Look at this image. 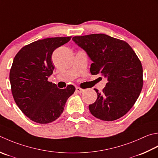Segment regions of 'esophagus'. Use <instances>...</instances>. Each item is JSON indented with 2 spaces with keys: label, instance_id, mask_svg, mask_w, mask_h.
I'll list each match as a JSON object with an SVG mask.
<instances>
[{
  "label": "esophagus",
  "instance_id": "obj_1",
  "mask_svg": "<svg viewBox=\"0 0 158 158\" xmlns=\"http://www.w3.org/2000/svg\"><path fill=\"white\" fill-rule=\"evenodd\" d=\"M84 91L83 90V89H81V88H76V92H77V93H79V94H81V93H82V92Z\"/></svg>",
  "mask_w": 158,
  "mask_h": 158
}]
</instances>
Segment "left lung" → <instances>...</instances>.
Returning a JSON list of instances; mask_svg holds the SVG:
<instances>
[{
    "label": "left lung",
    "mask_w": 158,
    "mask_h": 158,
    "mask_svg": "<svg viewBox=\"0 0 158 158\" xmlns=\"http://www.w3.org/2000/svg\"><path fill=\"white\" fill-rule=\"evenodd\" d=\"M73 40L92 61V75L107 79L102 92L94 89L97 99L89 106L96 118L112 121L121 118L134 106L143 85L141 61L128 43L106 34L75 36Z\"/></svg>",
    "instance_id": "left-lung-1"
}]
</instances>
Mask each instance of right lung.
<instances>
[{
	"label": "right lung",
	"instance_id": "add662e5",
	"mask_svg": "<svg viewBox=\"0 0 158 158\" xmlns=\"http://www.w3.org/2000/svg\"><path fill=\"white\" fill-rule=\"evenodd\" d=\"M72 37L38 40L24 46L15 55L9 73L14 99L24 115L33 121L46 124L57 119L75 86L57 88L48 81L54 70L52 54Z\"/></svg>",
	"mask_w": 158,
	"mask_h": 158
}]
</instances>
